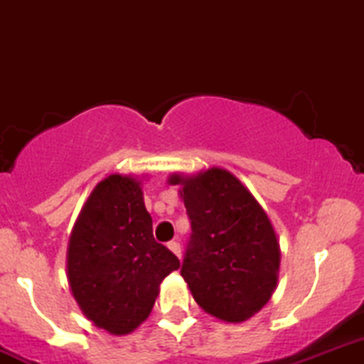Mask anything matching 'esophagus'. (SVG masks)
I'll return each instance as SVG.
<instances>
[{
	"label": "esophagus",
	"instance_id": "1",
	"mask_svg": "<svg viewBox=\"0 0 364 364\" xmlns=\"http://www.w3.org/2000/svg\"><path fill=\"white\" fill-rule=\"evenodd\" d=\"M167 247H168V250H171L176 257H178V259H181V247H179V243H176V241H171Z\"/></svg>",
	"mask_w": 364,
	"mask_h": 364
}]
</instances>
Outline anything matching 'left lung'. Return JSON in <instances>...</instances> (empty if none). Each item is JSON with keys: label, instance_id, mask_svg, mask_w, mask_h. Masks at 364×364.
<instances>
[{"label": "left lung", "instance_id": "8db88e82", "mask_svg": "<svg viewBox=\"0 0 364 364\" xmlns=\"http://www.w3.org/2000/svg\"><path fill=\"white\" fill-rule=\"evenodd\" d=\"M192 220L181 266L193 299L205 314L237 324L273 296L280 273V243L269 216L250 190L227 168L174 172Z\"/></svg>", "mask_w": 364, "mask_h": 364}]
</instances>
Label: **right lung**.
Masks as SVG:
<instances>
[{"mask_svg": "<svg viewBox=\"0 0 364 364\" xmlns=\"http://www.w3.org/2000/svg\"><path fill=\"white\" fill-rule=\"evenodd\" d=\"M179 260L153 237L137 176L111 174L87 197L67 250L73 299L93 326L123 336L149 317L167 274Z\"/></svg>", "mask_w": 364, "mask_h": 364, "instance_id": "add662e5", "label": "right lung"}]
</instances>
